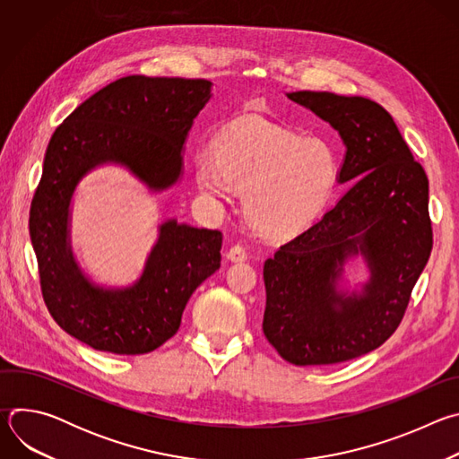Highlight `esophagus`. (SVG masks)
Masks as SVG:
<instances>
[{"label":"esophagus","instance_id":"esophagus-1","mask_svg":"<svg viewBox=\"0 0 459 459\" xmlns=\"http://www.w3.org/2000/svg\"><path fill=\"white\" fill-rule=\"evenodd\" d=\"M227 259L234 261V264H241V261L247 259V250L241 245H234L227 250Z\"/></svg>","mask_w":459,"mask_h":459}]
</instances>
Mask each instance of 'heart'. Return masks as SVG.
I'll return each instance as SVG.
<instances>
[{
    "label": "heart",
    "instance_id": "b5f03b06",
    "mask_svg": "<svg viewBox=\"0 0 459 459\" xmlns=\"http://www.w3.org/2000/svg\"><path fill=\"white\" fill-rule=\"evenodd\" d=\"M340 160L331 143L261 117L229 125L194 154V179L212 202L243 192L247 220L261 234L283 238L305 229L331 202Z\"/></svg>",
    "mask_w": 459,
    "mask_h": 459
}]
</instances>
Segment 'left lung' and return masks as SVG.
<instances>
[{
    "label": "left lung",
    "instance_id": "obj_1",
    "mask_svg": "<svg viewBox=\"0 0 459 459\" xmlns=\"http://www.w3.org/2000/svg\"><path fill=\"white\" fill-rule=\"evenodd\" d=\"M287 98L338 130L347 149L340 181L356 183L265 261L264 334L292 365H333L377 349L402 323L432 250L429 179L376 101L312 91ZM356 255L371 276L347 295L337 283Z\"/></svg>",
    "mask_w": 459,
    "mask_h": 459
}]
</instances>
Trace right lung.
<instances>
[{
    "mask_svg": "<svg viewBox=\"0 0 459 459\" xmlns=\"http://www.w3.org/2000/svg\"><path fill=\"white\" fill-rule=\"evenodd\" d=\"M211 89L207 80L126 76L85 100L48 142L29 218L41 294L61 329L96 351L147 354L170 340L192 292L220 269L223 236L167 220L142 276L128 287H100L71 247L74 190L107 163L125 167L152 192L170 188Z\"/></svg>",
    "mask_w": 459,
    "mask_h": 459,
    "instance_id": "obj_1",
    "label": "right lung"
}]
</instances>
